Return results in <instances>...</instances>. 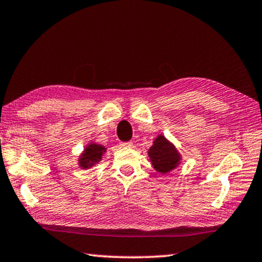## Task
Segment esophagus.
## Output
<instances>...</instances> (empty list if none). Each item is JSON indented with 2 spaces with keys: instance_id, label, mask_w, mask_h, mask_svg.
Returning a JSON list of instances; mask_svg holds the SVG:
<instances>
[{
  "instance_id": "1",
  "label": "esophagus",
  "mask_w": 262,
  "mask_h": 262,
  "mask_svg": "<svg viewBox=\"0 0 262 262\" xmlns=\"http://www.w3.org/2000/svg\"><path fill=\"white\" fill-rule=\"evenodd\" d=\"M120 146H122V147H131L132 142H123V143H120Z\"/></svg>"
}]
</instances>
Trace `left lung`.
<instances>
[{
  "label": "left lung",
  "mask_w": 262,
  "mask_h": 262,
  "mask_svg": "<svg viewBox=\"0 0 262 262\" xmlns=\"http://www.w3.org/2000/svg\"><path fill=\"white\" fill-rule=\"evenodd\" d=\"M147 156L152 168L161 175L171 172L182 163V155L175 144L162 134L154 139L152 145L147 150Z\"/></svg>",
  "instance_id": "8db88e82"
}]
</instances>
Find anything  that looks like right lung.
I'll use <instances>...</instances> for the list:
<instances>
[{
    "label": "right lung",
    "mask_w": 262,
    "mask_h": 262,
    "mask_svg": "<svg viewBox=\"0 0 262 262\" xmlns=\"http://www.w3.org/2000/svg\"><path fill=\"white\" fill-rule=\"evenodd\" d=\"M106 150L107 149L104 145L98 144L93 139H91L89 144H86V146L81 151V154L78 156L79 168L86 170L99 164L101 159L105 156Z\"/></svg>",
    "instance_id": "right-lung-1"
}]
</instances>
